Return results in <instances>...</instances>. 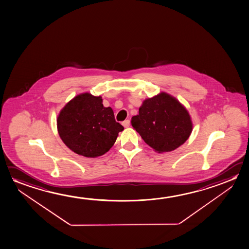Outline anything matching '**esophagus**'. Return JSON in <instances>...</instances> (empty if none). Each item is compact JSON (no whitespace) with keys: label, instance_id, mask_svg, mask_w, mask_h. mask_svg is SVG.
Here are the masks:
<instances>
[{"label":"esophagus","instance_id":"34e87169","mask_svg":"<svg viewBox=\"0 0 249 249\" xmlns=\"http://www.w3.org/2000/svg\"><path fill=\"white\" fill-rule=\"evenodd\" d=\"M122 124L123 126L125 127V128H128V127L130 126V120H129V119L124 120V121L122 123Z\"/></svg>","mask_w":249,"mask_h":249}]
</instances>
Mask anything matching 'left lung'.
Returning <instances> with one entry per match:
<instances>
[{
  "label": "left lung",
  "mask_w": 249,
  "mask_h": 249,
  "mask_svg": "<svg viewBox=\"0 0 249 249\" xmlns=\"http://www.w3.org/2000/svg\"><path fill=\"white\" fill-rule=\"evenodd\" d=\"M131 125L158 153L178 149L190 138L193 124L183 105L167 92L143 100Z\"/></svg>",
  "instance_id": "1"
}]
</instances>
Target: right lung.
<instances>
[{"mask_svg":"<svg viewBox=\"0 0 249 249\" xmlns=\"http://www.w3.org/2000/svg\"><path fill=\"white\" fill-rule=\"evenodd\" d=\"M101 96L77 95L60 110L57 129L64 143L76 154L97 158L113 146L124 127L116 122L111 107L103 106Z\"/></svg>","mask_w":249,"mask_h":249,"instance_id":"1","label":"right lung"}]
</instances>
